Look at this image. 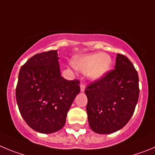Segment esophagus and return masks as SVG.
I'll return each mask as SVG.
<instances>
[{"label": "esophagus", "instance_id": "1", "mask_svg": "<svg viewBox=\"0 0 155 155\" xmlns=\"http://www.w3.org/2000/svg\"><path fill=\"white\" fill-rule=\"evenodd\" d=\"M85 89H86V86L83 83H80V90L81 92H84Z\"/></svg>", "mask_w": 155, "mask_h": 155}]
</instances>
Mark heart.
Masks as SVG:
<instances>
[{
  "mask_svg": "<svg viewBox=\"0 0 155 155\" xmlns=\"http://www.w3.org/2000/svg\"><path fill=\"white\" fill-rule=\"evenodd\" d=\"M73 66L82 72L88 71V76L93 80H97L109 72L112 67L110 55L107 53H94L84 56H78L72 61Z\"/></svg>",
  "mask_w": 155,
  "mask_h": 155,
  "instance_id": "obj_1",
  "label": "heart"
}]
</instances>
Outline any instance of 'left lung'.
<instances>
[{
  "mask_svg": "<svg viewBox=\"0 0 155 155\" xmlns=\"http://www.w3.org/2000/svg\"><path fill=\"white\" fill-rule=\"evenodd\" d=\"M86 113L95 133L108 134L123 128L133 116L139 97V79L131 62L117 54L115 69L85 90Z\"/></svg>",
  "mask_w": 155,
  "mask_h": 155,
  "instance_id": "1",
  "label": "left lung"
}]
</instances>
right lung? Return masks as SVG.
Instances as JSON below:
<instances>
[{"label": "right lung", "instance_id": "right-lung-1", "mask_svg": "<svg viewBox=\"0 0 155 155\" xmlns=\"http://www.w3.org/2000/svg\"><path fill=\"white\" fill-rule=\"evenodd\" d=\"M79 80L61 76L57 50L36 54L21 67L16 100L31 129L51 134L62 129L67 113L80 92Z\"/></svg>", "mask_w": 155, "mask_h": 155}]
</instances>
